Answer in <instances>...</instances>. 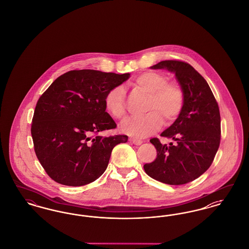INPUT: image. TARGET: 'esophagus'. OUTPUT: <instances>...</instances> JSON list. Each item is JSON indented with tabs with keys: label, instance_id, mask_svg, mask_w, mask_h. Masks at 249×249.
Returning a JSON list of instances; mask_svg holds the SVG:
<instances>
[{
	"label": "esophagus",
	"instance_id": "esophagus-1",
	"mask_svg": "<svg viewBox=\"0 0 249 249\" xmlns=\"http://www.w3.org/2000/svg\"><path fill=\"white\" fill-rule=\"evenodd\" d=\"M130 142H132L133 144H136V145H139L142 142L141 140H138V139H135V138H130Z\"/></svg>",
	"mask_w": 249,
	"mask_h": 249
}]
</instances>
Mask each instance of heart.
I'll use <instances>...</instances> for the list:
<instances>
[{
  "label": "heart",
  "instance_id": "heart-1",
  "mask_svg": "<svg viewBox=\"0 0 249 249\" xmlns=\"http://www.w3.org/2000/svg\"><path fill=\"white\" fill-rule=\"evenodd\" d=\"M130 86L148 95L144 109L147 114L124 123L122 130L125 133L135 138H145L161 127L162 119L166 124H171L178 119L184 106V91L178 83L168 82L165 74L159 71H144L137 75ZM105 107L112 118L119 120L126 118L122 87L116 86L107 91Z\"/></svg>",
  "mask_w": 249,
  "mask_h": 249
}]
</instances>
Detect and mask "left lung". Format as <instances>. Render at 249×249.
Here are the masks:
<instances>
[{
  "label": "left lung",
  "instance_id": "8db88e82",
  "mask_svg": "<svg viewBox=\"0 0 249 249\" xmlns=\"http://www.w3.org/2000/svg\"><path fill=\"white\" fill-rule=\"evenodd\" d=\"M176 74L184 91V106L176 121L160 136L175 143L150 140L157 149L153 162L145 163V173L168 185H183L195 180L213 162L220 142V114L206 80L187 62L163 60L150 67Z\"/></svg>",
  "mask_w": 249,
  "mask_h": 249
}]
</instances>
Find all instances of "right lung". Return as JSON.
Here are the masks:
<instances>
[{"label":"right lung","mask_w":249,"mask_h":249,"mask_svg":"<svg viewBox=\"0 0 249 249\" xmlns=\"http://www.w3.org/2000/svg\"><path fill=\"white\" fill-rule=\"evenodd\" d=\"M130 74L73 70L49 86L36 105L32 136L36 156L48 176L59 184L79 187L107 170L113 148L127 135L103 137L117 127L106 111L107 91Z\"/></svg>","instance_id":"obj_1"}]
</instances>
